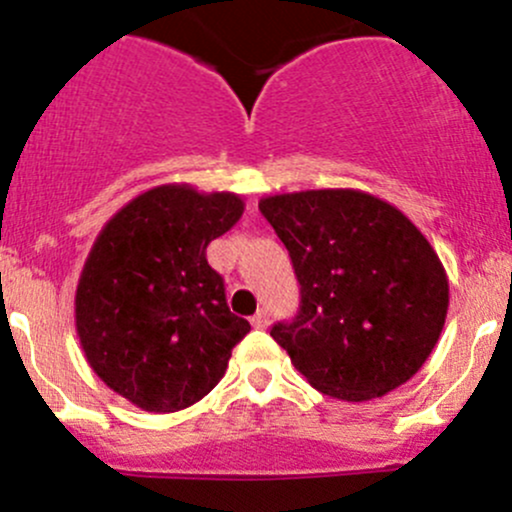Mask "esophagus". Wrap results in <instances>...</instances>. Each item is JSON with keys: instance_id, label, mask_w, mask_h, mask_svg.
Wrapping results in <instances>:
<instances>
[{"instance_id": "esophagus-1", "label": "esophagus", "mask_w": 512, "mask_h": 512, "mask_svg": "<svg viewBox=\"0 0 512 512\" xmlns=\"http://www.w3.org/2000/svg\"><path fill=\"white\" fill-rule=\"evenodd\" d=\"M252 326H255V328H267V326H270V314H267L265 309H260L255 316H252Z\"/></svg>"}]
</instances>
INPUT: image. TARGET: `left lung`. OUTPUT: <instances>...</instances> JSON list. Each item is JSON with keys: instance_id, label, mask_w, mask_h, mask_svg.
<instances>
[{"instance_id": "8db88e82", "label": "left lung", "mask_w": 512, "mask_h": 512, "mask_svg": "<svg viewBox=\"0 0 512 512\" xmlns=\"http://www.w3.org/2000/svg\"><path fill=\"white\" fill-rule=\"evenodd\" d=\"M292 257L299 314L270 336L311 387L346 402L397 390L437 346L449 279L422 230L378 196L319 188L265 196Z\"/></svg>"}]
</instances>
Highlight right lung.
<instances>
[{
    "label": "right lung",
    "mask_w": 512,
    "mask_h": 512,
    "mask_svg": "<svg viewBox=\"0 0 512 512\" xmlns=\"http://www.w3.org/2000/svg\"><path fill=\"white\" fill-rule=\"evenodd\" d=\"M245 211L238 193L164 184L112 215L78 289L75 331L95 375L144 412L203 400L250 324L230 314L208 242Z\"/></svg>",
    "instance_id": "1"
}]
</instances>
